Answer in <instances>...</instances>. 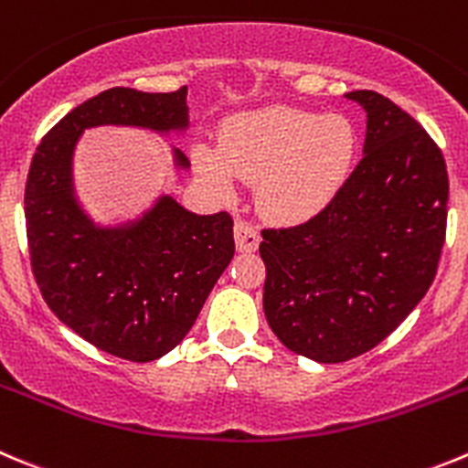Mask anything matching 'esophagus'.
Returning <instances> with one entry per match:
<instances>
[{"instance_id": "34e87169", "label": "esophagus", "mask_w": 468, "mask_h": 468, "mask_svg": "<svg viewBox=\"0 0 468 468\" xmlns=\"http://www.w3.org/2000/svg\"><path fill=\"white\" fill-rule=\"evenodd\" d=\"M233 233H235V247H238V251L249 254V251H256V249H259L261 235L254 226L249 224V221L235 219Z\"/></svg>"}]
</instances>
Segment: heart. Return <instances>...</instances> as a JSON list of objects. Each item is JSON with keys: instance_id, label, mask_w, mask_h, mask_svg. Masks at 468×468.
Segmentation results:
<instances>
[{"instance_id": "1", "label": "heart", "mask_w": 468, "mask_h": 468, "mask_svg": "<svg viewBox=\"0 0 468 468\" xmlns=\"http://www.w3.org/2000/svg\"><path fill=\"white\" fill-rule=\"evenodd\" d=\"M357 131L344 115L268 106L230 117L219 152L196 147L198 175L219 194L259 180L256 200L277 221H303L333 203L356 164Z\"/></svg>"}]
</instances>
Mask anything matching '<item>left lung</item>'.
Instances as JSON below:
<instances>
[{
    "instance_id": "obj_1",
    "label": "left lung",
    "mask_w": 468,
    "mask_h": 468,
    "mask_svg": "<svg viewBox=\"0 0 468 468\" xmlns=\"http://www.w3.org/2000/svg\"><path fill=\"white\" fill-rule=\"evenodd\" d=\"M362 159L333 203L293 229H265L263 309L293 353L344 362L372 351L434 282L448 219V170L409 112L372 90Z\"/></svg>"
}]
</instances>
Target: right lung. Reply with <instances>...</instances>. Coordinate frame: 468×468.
Segmentation results:
<instances>
[{"mask_svg":"<svg viewBox=\"0 0 468 468\" xmlns=\"http://www.w3.org/2000/svg\"><path fill=\"white\" fill-rule=\"evenodd\" d=\"M108 124L182 133L186 87L168 94L112 87L48 131L25 186L29 256L43 300L64 325L111 356L152 362L186 337L229 268L233 219L194 214L161 196L141 219L96 226L76 198L73 152L82 131ZM173 159L189 168L180 150Z\"/></svg>","mask_w":468,"mask_h":468,"instance_id":"add662e5","label":"right lung"}]
</instances>
